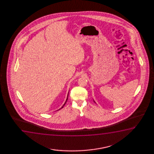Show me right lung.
Returning <instances> with one entry per match:
<instances>
[{
    "instance_id": "obj_1",
    "label": "right lung",
    "mask_w": 154,
    "mask_h": 154,
    "mask_svg": "<svg viewBox=\"0 0 154 154\" xmlns=\"http://www.w3.org/2000/svg\"><path fill=\"white\" fill-rule=\"evenodd\" d=\"M67 100H68V97H67V99H66V101L65 103H64V105H63V107H61V108H63V106H64V105H65V103H66V102H67ZM61 108H60V109H61Z\"/></svg>"
}]
</instances>
